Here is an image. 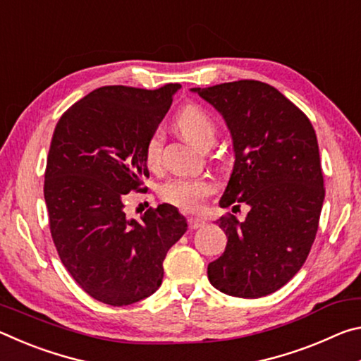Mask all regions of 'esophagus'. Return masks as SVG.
I'll return each mask as SVG.
<instances>
[{
  "label": "esophagus",
  "mask_w": 361,
  "mask_h": 361,
  "mask_svg": "<svg viewBox=\"0 0 361 361\" xmlns=\"http://www.w3.org/2000/svg\"><path fill=\"white\" fill-rule=\"evenodd\" d=\"M188 226H189V229H199V228H204L205 226V221L204 219H200V218H188Z\"/></svg>",
  "instance_id": "esophagus-1"
}]
</instances>
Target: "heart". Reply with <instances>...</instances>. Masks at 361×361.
Returning a JSON list of instances; mask_svg holds the SVG:
<instances>
[{
    "instance_id": "b5f03b06",
    "label": "heart",
    "mask_w": 361,
    "mask_h": 361,
    "mask_svg": "<svg viewBox=\"0 0 361 361\" xmlns=\"http://www.w3.org/2000/svg\"><path fill=\"white\" fill-rule=\"evenodd\" d=\"M176 129L189 143L200 149L212 148L216 140V124L202 108L189 105L183 108L175 119ZM162 156V133L154 132L146 142L145 159L149 167H157ZM213 183L207 178H188L176 176L161 186V197L185 212H195L204 205L205 199L213 192Z\"/></svg>"
}]
</instances>
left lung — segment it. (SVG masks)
Wrapping results in <instances>:
<instances>
[{"label":"left lung","mask_w":361,"mask_h":361,"mask_svg":"<svg viewBox=\"0 0 361 361\" xmlns=\"http://www.w3.org/2000/svg\"><path fill=\"white\" fill-rule=\"evenodd\" d=\"M191 92L223 116L234 167L219 205H248L245 221L221 216L224 253L209 264L210 283L235 298L282 288L302 267L325 199L319 143L301 109L266 82L242 79Z\"/></svg>","instance_id":"left-lung-1"}]
</instances>
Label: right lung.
Listing matches in <instances>:
<instances>
[{
	"label": "right lung",
	"mask_w": 361,
	"mask_h": 361,
	"mask_svg": "<svg viewBox=\"0 0 361 361\" xmlns=\"http://www.w3.org/2000/svg\"><path fill=\"white\" fill-rule=\"evenodd\" d=\"M180 84L146 90L95 89L66 109L54 130L44 175L52 240L66 271L100 302L129 305L162 283L169 248L188 229L170 204L126 215L130 191L149 176L145 148Z\"/></svg>",
	"instance_id": "right-lung-1"
}]
</instances>
